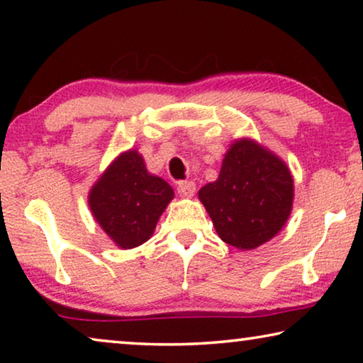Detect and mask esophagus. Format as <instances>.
Masks as SVG:
<instances>
[{
    "label": "esophagus",
    "mask_w": 363,
    "mask_h": 363,
    "mask_svg": "<svg viewBox=\"0 0 363 363\" xmlns=\"http://www.w3.org/2000/svg\"><path fill=\"white\" fill-rule=\"evenodd\" d=\"M177 194H179L182 199H192L195 194V184L192 181H182L177 184Z\"/></svg>",
    "instance_id": "1"
}]
</instances>
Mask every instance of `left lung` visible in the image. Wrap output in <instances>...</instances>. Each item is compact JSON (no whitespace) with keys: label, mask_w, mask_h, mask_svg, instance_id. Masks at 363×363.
<instances>
[{"label":"left lung","mask_w":363,"mask_h":363,"mask_svg":"<svg viewBox=\"0 0 363 363\" xmlns=\"http://www.w3.org/2000/svg\"><path fill=\"white\" fill-rule=\"evenodd\" d=\"M219 238L247 251L284 229L293 210L290 168L272 150L242 138L225 152L218 179L199 190Z\"/></svg>","instance_id":"1"}]
</instances>
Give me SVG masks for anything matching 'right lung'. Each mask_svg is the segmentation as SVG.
Returning a JSON list of instances; mask_svg holds the SVG:
<instances>
[{"label":"right lung","instance_id":"obj_1","mask_svg":"<svg viewBox=\"0 0 363 363\" xmlns=\"http://www.w3.org/2000/svg\"><path fill=\"white\" fill-rule=\"evenodd\" d=\"M174 190L149 173L136 149L121 152L89 190L88 205L94 220L116 247L131 250L145 243Z\"/></svg>","mask_w":363,"mask_h":363}]
</instances>
